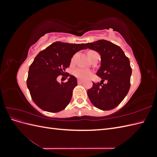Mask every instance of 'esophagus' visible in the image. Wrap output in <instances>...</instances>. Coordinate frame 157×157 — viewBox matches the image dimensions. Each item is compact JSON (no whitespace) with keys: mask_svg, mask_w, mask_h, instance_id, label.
<instances>
[{"mask_svg":"<svg viewBox=\"0 0 157 157\" xmlns=\"http://www.w3.org/2000/svg\"><path fill=\"white\" fill-rule=\"evenodd\" d=\"M83 82V80H80V79H78V83L80 84V83H82Z\"/></svg>","mask_w":157,"mask_h":157,"instance_id":"esophagus-1","label":"esophagus"}]
</instances>
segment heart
I'll return each mask as SVG.
<instances>
[{"label": "heart", "mask_w": 157, "mask_h": 157, "mask_svg": "<svg viewBox=\"0 0 157 157\" xmlns=\"http://www.w3.org/2000/svg\"><path fill=\"white\" fill-rule=\"evenodd\" d=\"M90 52H94V51H90ZM76 57V55L73 56L72 60H74ZM73 74L76 76V77L79 78H86L88 77H90V75H91V72L88 69L82 68V67H78L75 69L73 71Z\"/></svg>", "instance_id": "1"}]
</instances>
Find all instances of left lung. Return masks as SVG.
<instances>
[{"label": "left lung", "mask_w": 157, "mask_h": 157, "mask_svg": "<svg viewBox=\"0 0 157 157\" xmlns=\"http://www.w3.org/2000/svg\"><path fill=\"white\" fill-rule=\"evenodd\" d=\"M85 48L98 52L101 56V66L96 75L101 78L93 82L88 96L93 105L101 110L117 107L130 88L132 68L130 60L119 46L105 40L84 44ZM106 80L105 83L103 82Z\"/></svg>", "instance_id": "obj_1"}]
</instances>
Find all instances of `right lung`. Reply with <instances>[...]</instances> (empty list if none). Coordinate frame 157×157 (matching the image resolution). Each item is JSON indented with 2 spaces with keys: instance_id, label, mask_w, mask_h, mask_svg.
<instances>
[{
  "instance_id": "add662e5",
  "label": "right lung",
  "mask_w": 157,
  "mask_h": 157,
  "mask_svg": "<svg viewBox=\"0 0 157 157\" xmlns=\"http://www.w3.org/2000/svg\"><path fill=\"white\" fill-rule=\"evenodd\" d=\"M86 49L84 44L56 42L40 52L29 67L27 88L33 101L41 109L56 113L63 110L70 103L73 90L77 85V78L65 74L73 55ZM70 78L66 83L56 81L58 75Z\"/></svg>"
}]
</instances>
